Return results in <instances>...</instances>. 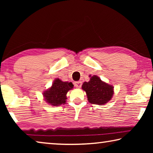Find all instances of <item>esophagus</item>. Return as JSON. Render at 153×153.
<instances>
[{
	"instance_id": "obj_1",
	"label": "esophagus",
	"mask_w": 153,
	"mask_h": 153,
	"mask_svg": "<svg viewBox=\"0 0 153 153\" xmlns=\"http://www.w3.org/2000/svg\"><path fill=\"white\" fill-rule=\"evenodd\" d=\"M75 86H76L77 88H80L82 86V82L80 81H77L75 82Z\"/></svg>"
}]
</instances>
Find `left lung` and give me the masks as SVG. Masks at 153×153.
<instances>
[{"label":"left lung","instance_id":"8db88e82","mask_svg":"<svg viewBox=\"0 0 153 153\" xmlns=\"http://www.w3.org/2000/svg\"><path fill=\"white\" fill-rule=\"evenodd\" d=\"M82 88L92 104L105 105L112 98L114 93L113 87L102 82L97 76H92L88 82H84Z\"/></svg>","mask_w":153,"mask_h":153}]
</instances>
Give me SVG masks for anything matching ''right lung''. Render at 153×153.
Masks as SVG:
<instances>
[{
  "label": "right lung",
  "mask_w": 153,
  "mask_h": 153,
  "mask_svg": "<svg viewBox=\"0 0 153 153\" xmlns=\"http://www.w3.org/2000/svg\"><path fill=\"white\" fill-rule=\"evenodd\" d=\"M73 88L74 84L71 82H62L61 79L56 78L54 80L50 88L43 93V96L48 104L59 106L65 103L67 93Z\"/></svg>",
  "instance_id": "1"
}]
</instances>
